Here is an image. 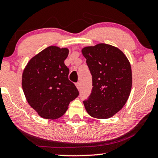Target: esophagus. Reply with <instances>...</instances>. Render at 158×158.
<instances>
[{"label": "esophagus", "mask_w": 158, "mask_h": 158, "mask_svg": "<svg viewBox=\"0 0 158 158\" xmlns=\"http://www.w3.org/2000/svg\"><path fill=\"white\" fill-rule=\"evenodd\" d=\"M76 86H77V89H79V91H81V84H80L79 82H78V83L76 84Z\"/></svg>", "instance_id": "1"}]
</instances>
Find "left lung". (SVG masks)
<instances>
[{"mask_svg":"<svg viewBox=\"0 0 158 158\" xmlns=\"http://www.w3.org/2000/svg\"><path fill=\"white\" fill-rule=\"evenodd\" d=\"M92 77V93L84 104L88 114L107 119L119 112L127 101L132 88V70L119 48L106 44L82 49Z\"/></svg>","mask_w":158,"mask_h":158,"instance_id":"1","label":"left lung"}]
</instances>
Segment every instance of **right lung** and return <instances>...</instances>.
<instances>
[{
	"label": "right lung",
	"instance_id": "add662e5",
	"mask_svg": "<svg viewBox=\"0 0 158 158\" xmlns=\"http://www.w3.org/2000/svg\"><path fill=\"white\" fill-rule=\"evenodd\" d=\"M68 54L67 48L49 46L33 57L23 71L24 94L43 118H59L79 94L68 77L69 69L64 64Z\"/></svg>",
	"mask_w": 158,
	"mask_h": 158
}]
</instances>
